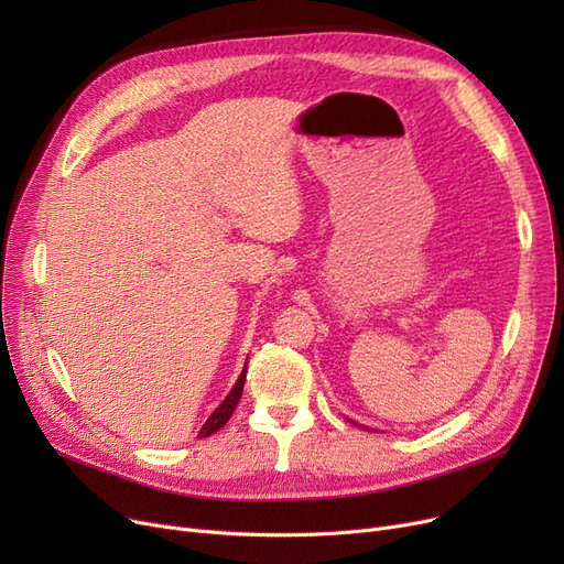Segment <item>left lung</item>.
<instances>
[{"instance_id": "obj_1", "label": "left lung", "mask_w": 564, "mask_h": 564, "mask_svg": "<svg viewBox=\"0 0 564 564\" xmlns=\"http://www.w3.org/2000/svg\"><path fill=\"white\" fill-rule=\"evenodd\" d=\"M347 421H349V419H347ZM349 423H354V421H349ZM354 425H357V423H354ZM361 427H364V425H361ZM366 430H370V427H366Z\"/></svg>"}]
</instances>
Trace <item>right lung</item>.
<instances>
[{
  "mask_svg": "<svg viewBox=\"0 0 564 564\" xmlns=\"http://www.w3.org/2000/svg\"><path fill=\"white\" fill-rule=\"evenodd\" d=\"M245 381H247V361H245V368H242V372H240V377H237V381L232 383V389H230V393L221 400V404L210 413V419L205 421V425L200 427V432H198V436L196 438H205V436H210V434H215L217 430H221L226 423H228V419L232 416V411H235V406H237V402H240V398H242V389H245Z\"/></svg>",
  "mask_w": 564,
  "mask_h": 564,
  "instance_id": "obj_1",
  "label": "right lung"
}]
</instances>
